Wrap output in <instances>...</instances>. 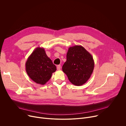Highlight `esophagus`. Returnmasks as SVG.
<instances>
[{
	"instance_id": "obj_1",
	"label": "esophagus",
	"mask_w": 126,
	"mask_h": 126,
	"mask_svg": "<svg viewBox=\"0 0 126 126\" xmlns=\"http://www.w3.org/2000/svg\"><path fill=\"white\" fill-rule=\"evenodd\" d=\"M57 70H60V69H61V65H58V66H57Z\"/></svg>"
}]
</instances>
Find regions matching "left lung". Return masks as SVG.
<instances>
[{
    "mask_svg": "<svg viewBox=\"0 0 126 126\" xmlns=\"http://www.w3.org/2000/svg\"><path fill=\"white\" fill-rule=\"evenodd\" d=\"M66 58L62 70L69 80L76 86L85 83L94 69V62L92 55L82 46L75 45L68 49Z\"/></svg>",
    "mask_w": 126,
    "mask_h": 126,
    "instance_id": "obj_1",
    "label": "left lung"
}]
</instances>
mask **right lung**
<instances>
[{"mask_svg":"<svg viewBox=\"0 0 126 126\" xmlns=\"http://www.w3.org/2000/svg\"><path fill=\"white\" fill-rule=\"evenodd\" d=\"M56 69L44 48H36L26 62V70L28 76L34 82L41 85L46 83Z\"/></svg>","mask_w":126,"mask_h":126,"instance_id":"add662e5","label":"right lung"}]
</instances>
